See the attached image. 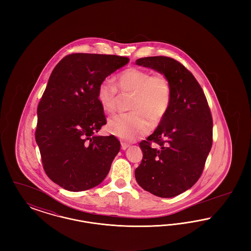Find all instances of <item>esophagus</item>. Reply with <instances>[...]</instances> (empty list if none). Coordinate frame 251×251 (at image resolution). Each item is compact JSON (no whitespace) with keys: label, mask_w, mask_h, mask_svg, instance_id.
I'll use <instances>...</instances> for the list:
<instances>
[{"label":"esophagus","mask_w":251,"mask_h":251,"mask_svg":"<svg viewBox=\"0 0 251 251\" xmlns=\"http://www.w3.org/2000/svg\"><path fill=\"white\" fill-rule=\"evenodd\" d=\"M128 147H129V145H128V144L124 143V142H121V149H122V150H126Z\"/></svg>","instance_id":"34e87169"}]
</instances>
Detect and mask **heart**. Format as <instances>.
I'll use <instances>...</instances> for the list:
<instances>
[{"instance_id":"b5f03b06","label":"heart","mask_w":251,"mask_h":251,"mask_svg":"<svg viewBox=\"0 0 251 251\" xmlns=\"http://www.w3.org/2000/svg\"><path fill=\"white\" fill-rule=\"evenodd\" d=\"M121 93H133L131 113L109 120L107 130L126 141H133L166 118L172 101V87L164 73H152L140 68H129L116 77ZM97 100L102 110L113 114L118 107L119 92L109 80L102 81L97 90Z\"/></svg>"}]
</instances>
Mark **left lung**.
<instances>
[{"label":"left lung","instance_id":"1","mask_svg":"<svg viewBox=\"0 0 251 251\" xmlns=\"http://www.w3.org/2000/svg\"><path fill=\"white\" fill-rule=\"evenodd\" d=\"M139 66L164 73L172 87L166 118L139 146L143 158L134 175L144 190L173 198L198 181L213 144V118L201 86L182 64L167 56L143 57Z\"/></svg>","mask_w":251,"mask_h":251}]
</instances>
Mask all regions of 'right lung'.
<instances>
[{
    "mask_svg": "<svg viewBox=\"0 0 251 251\" xmlns=\"http://www.w3.org/2000/svg\"><path fill=\"white\" fill-rule=\"evenodd\" d=\"M129 58L72 53L55 66L37 106L36 141L45 173L66 190L99 185L120 150L114 135L95 133L106 124L97 100L100 84Z\"/></svg>",
    "mask_w": 251,
    "mask_h": 251,
    "instance_id": "right-lung-1",
    "label": "right lung"
}]
</instances>
